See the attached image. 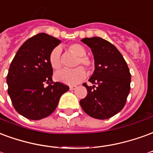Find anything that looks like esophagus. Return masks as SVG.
I'll use <instances>...</instances> for the list:
<instances>
[{
	"label": "esophagus",
	"mask_w": 153,
	"mask_h": 153,
	"mask_svg": "<svg viewBox=\"0 0 153 153\" xmlns=\"http://www.w3.org/2000/svg\"><path fill=\"white\" fill-rule=\"evenodd\" d=\"M76 88V85H70V86H69V89H70V90H74Z\"/></svg>",
	"instance_id": "obj_1"
}]
</instances>
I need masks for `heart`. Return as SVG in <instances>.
Returning <instances> with one entry per match:
<instances>
[{"instance_id":"b5f03b06","label":"heart","mask_w":153,"mask_h":153,"mask_svg":"<svg viewBox=\"0 0 153 153\" xmlns=\"http://www.w3.org/2000/svg\"><path fill=\"white\" fill-rule=\"evenodd\" d=\"M69 49L73 53H75L77 56H79L76 60V65L83 64L85 67H87L88 68H91L92 62L87 56H85L86 50L83 45L77 44V43H74L69 46ZM61 52H62L61 48L59 46H57L51 51L50 56H49V61H50L51 67L55 70L59 69L62 66ZM85 76H86V72L85 68L81 66H79L75 68L62 69L59 72H57L55 73V79L57 81L63 82L64 84L72 85L82 81L85 77Z\"/></svg>"}]
</instances>
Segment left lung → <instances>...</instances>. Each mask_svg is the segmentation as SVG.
I'll list each match as a JSON object with an SVG mask.
<instances>
[{
	"instance_id": "1",
	"label": "left lung",
	"mask_w": 153,
	"mask_h": 153,
	"mask_svg": "<svg viewBox=\"0 0 153 153\" xmlns=\"http://www.w3.org/2000/svg\"><path fill=\"white\" fill-rule=\"evenodd\" d=\"M81 41L91 49L94 71L89 79L93 85H83L87 95L80 101L84 112L100 120L112 117L121 112L130 90L131 75L120 51L109 41L98 36Z\"/></svg>"
}]
</instances>
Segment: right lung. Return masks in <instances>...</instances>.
<instances>
[{
	"mask_svg": "<svg viewBox=\"0 0 153 153\" xmlns=\"http://www.w3.org/2000/svg\"><path fill=\"white\" fill-rule=\"evenodd\" d=\"M60 42L46 33H39L20 46L11 62L6 79L8 94L15 110L27 119L50 116L60 97L69 90L63 83L52 82L49 56ZM45 83L49 85L45 87Z\"/></svg>",
	"mask_w": 153,
	"mask_h": 153,
	"instance_id": "1",
	"label": "right lung"
}]
</instances>
